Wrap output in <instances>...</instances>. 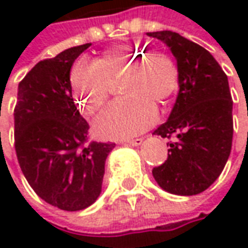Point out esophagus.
I'll return each mask as SVG.
<instances>
[{"label":"esophagus","instance_id":"1","mask_svg":"<svg viewBox=\"0 0 248 248\" xmlns=\"http://www.w3.org/2000/svg\"><path fill=\"white\" fill-rule=\"evenodd\" d=\"M143 142V139H140V138H138V139H132V140H127L125 143L129 144V146H139V144H142Z\"/></svg>","mask_w":248,"mask_h":248}]
</instances>
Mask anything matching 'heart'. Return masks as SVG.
<instances>
[{"instance_id":"heart-1","label":"heart","mask_w":248,"mask_h":248,"mask_svg":"<svg viewBox=\"0 0 248 248\" xmlns=\"http://www.w3.org/2000/svg\"><path fill=\"white\" fill-rule=\"evenodd\" d=\"M120 91L125 98L109 105L94 123L98 135L124 139L138 135L157 120V108L179 86V69L165 53H147L124 45L109 49L91 62H79L71 72L75 99L86 114H95L110 95V81L122 78Z\"/></svg>"}]
</instances>
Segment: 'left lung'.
<instances>
[{"label":"left lung","mask_w":248,"mask_h":248,"mask_svg":"<svg viewBox=\"0 0 248 248\" xmlns=\"http://www.w3.org/2000/svg\"><path fill=\"white\" fill-rule=\"evenodd\" d=\"M167 45L177 61L179 94L167 123L154 135L174 138L167 161L153 169L162 190L197 195L220 176L232 147L233 120L228 78L198 43L173 31L147 32Z\"/></svg>","instance_id":"obj_1"}]
</instances>
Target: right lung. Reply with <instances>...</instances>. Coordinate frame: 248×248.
Wrapping results in <instances>:
<instances>
[{
    "mask_svg": "<svg viewBox=\"0 0 248 248\" xmlns=\"http://www.w3.org/2000/svg\"><path fill=\"white\" fill-rule=\"evenodd\" d=\"M91 43L39 61L19 83L15 149L21 172L49 205L78 212L102 190L105 161L114 143H87L89 123L72 98L71 68Z\"/></svg>",
    "mask_w": 248,
    "mask_h": 248,
    "instance_id": "add662e5",
    "label": "right lung"
}]
</instances>
